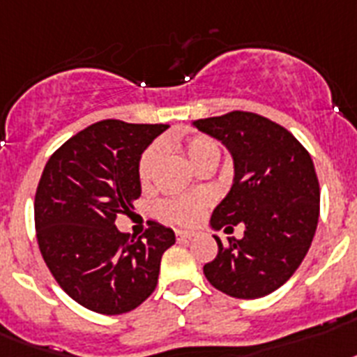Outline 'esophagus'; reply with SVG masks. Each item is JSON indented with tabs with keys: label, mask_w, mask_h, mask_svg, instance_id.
I'll use <instances>...</instances> for the list:
<instances>
[{
	"label": "esophagus",
	"mask_w": 357,
	"mask_h": 357,
	"mask_svg": "<svg viewBox=\"0 0 357 357\" xmlns=\"http://www.w3.org/2000/svg\"><path fill=\"white\" fill-rule=\"evenodd\" d=\"M194 236V233H188V231H176V238H178V242H187V240H190Z\"/></svg>",
	"instance_id": "34e87169"
}]
</instances>
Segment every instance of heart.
Returning a JSON list of instances; mask_svg holds the SVG:
<instances>
[{"label":"heart","mask_w":357,"mask_h":357,"mask_svg":"<svg viewBox=\"0 0 357 357\" xmlns=\"http://www.w3.org/2000/svg\"><path fill=\"white\" fill-rule=\"evenodd\" d=\"M183 150L187 153L188 161L198 167L202 161L208 158H218L220 149L218 144L214 143L211 137H205V135H194V137L187 139L183 144ZM159 155H161V146L158 143L150 144L149 149L144 150L141 159H139L137 167V176L139 181L143 185H146L152 178L153 169L159 161ZM205 199L204 198H170L163 199L161 204L158 205V214L163 220H169L174 224L179 225H190L194 224L196 220L199 218V213H202V207H204Z\"/></svg>","instance_id":"b5f03b06"}]
</instances>
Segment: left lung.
<instances>
[{
  "label": "left lung",
  "mask_w": 357,
  "mask_h": 357,
  "mask_svg": "<svg viewBox=\"0 0 357 357\" xmlns=\"http://www.w3.org/2000/svg\"><path fill=\"white\" fill-rule=\"evenodd\" d=\"M194 126L227 146L234 181L213 211L211 225L244 236L218 244L204 266L214 288L236 299H259L280 288L308 253L319 220V181L308 150L280 124L251 112L198 119Z\"/></svg>",
  "instance_id": "1"
}]
</instances>
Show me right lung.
<instances>
[{
	"instance_id": "1",
	"label": "right lung",
	"mask_w": 357,
	"mask_h": 357,
	"mask_svg": "<svg viewBox=\"0 0 357 357\" xmlns=\"http://www.w3.org/2000/svg\"><path fill=\"white\" fill-rule=\"evenodd\" d=\"M167 128L100 121L68 139L43 169L34 196L38 248L60 288L91 312L119 315L144 303L176 242L158 222L139 238L115 227L141 196V153Z\"/></svg>"
}]
</instances>
